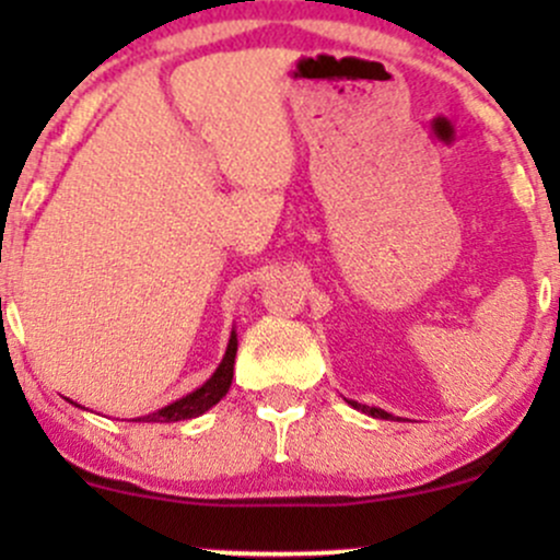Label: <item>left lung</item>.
Wrapping results in <instances>:
<instances>
[{
    "label": "left lung",
    "mask_w": 560,
    "mask_h": 560,
    "mask_svg": "<svg viewBox=\"0 0 560 560\" xmlns=\"http://www.w3.org/2000/svg\"><path fill=\"white\" fill-rule=\"evenodd\" d=\"M352 405V408L355 410H361V413H369V416H374V419H392V413H387V410H382V408H369V405H361V402H355V400H347Z\"/></svg>",
    "instance_id": "8db88e82"
}]
</instances>
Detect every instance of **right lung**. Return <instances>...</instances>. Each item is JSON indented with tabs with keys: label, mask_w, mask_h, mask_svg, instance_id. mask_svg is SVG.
Masks as SVG:
<instances>
[{
	"label": "right lung",
	"mask_w": 560,
	"mask_h": 560,
	"mask_svg": "<svg viewBox=\"0 0 560 560\" xmlns=\"http://www.w3.org/2000/svg\"><path fill=\"white\" fill-rule=\"evenodd\" d=\"M234 358H236V331H231L229 345H226V355H223V361L218 363L213 376H210L202 387L189 392V395L178 397L176 402L165 405V408L155 410V413L141 416V419H137V421L168 423V421H184V419H197V416H202L205 410H210L213 405L221 402V397H226V392L231 387V378H234ZM68 402H73V400H68Z\"/></svg>",
	"instance_id": "right-lung-1"
}]
</instances>
